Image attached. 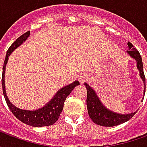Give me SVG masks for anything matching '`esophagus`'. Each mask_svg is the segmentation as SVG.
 Listing matches in <instances>:
<instances>
[{
    "label": "esophagus",
    "instance_id": "34e87169",
    "mask_svg": "<svg viewBox=\"0 0 147 147\" xmlns=\"http://www.w3.org/2000/svg\"><path fill=\"white\" fill-rule=\"evenodd\" d=\"M88 79V76L85 73H82L80 74V76H79V80L81 83H83L84 81H86V80Z\"/></svg>",
    "mask_w": 147,
    "mask_h": 147
}]
</instances>
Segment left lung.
<instances>
[{
    "mask_svg": "<svg viewBox=\"0 0 147 147\" xmlns=\"http://www.w3.org/2000/svg\"><path fill=\"white\" fill-rule=\"evenodd\" d=\"M129 50H127V53L136 59L137 61V67L139 70L140 76L142 78V81L144 83V87L146 91V78L144 72H143V65H142V61L141 55L139 52L136 49L133 45L130 42L127 43ZM86 90H87V97H86V106H87V111L89 114L90 119L93 120L94 123H95L98 125L104 127H113L121 124V123L126 122L130 120L131 117L135 116L136 112L130 114H119L116 113L114 112L109 110L102 105V102L98 98V96L95 94V91L90 87V86L85 83Z\"/></svg>",
    "mask_w": 147,
    "mask_h": 147,
    "instance_id": "obj_1",
    "label": "left lung"
}]
</instances>
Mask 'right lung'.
I'll return each mask as SVG.
<instances>
[{"instance_id":"1","label":"right lung","mask_w":147,"mask_h":147,"mask_svg":"<svg viewBox=\"0 0 147 147\" xmlns=\"http://www.w3.org/2000/svg\"><path fill=\"white\" fill-rule=\"evenodd\" d=\"M30 35V30L27 31L26 33L22 34L20 37H19L15 41L11 46L8 48L6 57H5L4 66H3V72H2V88H3V94L5 97L6 103L8 105V108L10 109L11 112L13 113L15 117L18 120L22 121L23 123L28 124L32 127H43L53 125L58 120V118L61 115V113L64 108V103L66 100V98L70 94V93L72 91V90L78 85H80L79 81H76L71 84H69L67 86L61 88L60 90H58L56 95L53 98L50 102L47 105H45L44 107L37 109L34 111L24 110L16 108V106L11 104L10 101L8 100V97L6 95L5 87V71L6 64L8 62V57L11 54V53L15 49H16L18 46L23 43V42L28 38Z\"/></svg>"}]
</instances>
